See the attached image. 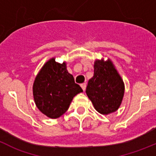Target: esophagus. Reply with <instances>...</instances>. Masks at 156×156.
<instances>
[{
	"label": "esophagus",
	"mask_w": 156,
	"mask_h": 156,
	"mask_svg": "<svg viewBox=\"0 0 156 156\" xmlns=\"http://www.w3.org/2000/svg\"><path fill=\"white\" fill-rule=\"evenodd\" d=\"M80 87H82V89H83V91H85V90H86V87H87V83H82L80 85Z\"/></svg>",
	"instance_id": "obj_1"
}]
</instances>
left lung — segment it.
<instances>
[{"instance_id": "1", "label": "left lung", "mask_w": 156, "mask_h": 156, "mask_svg": "<svg viewBox=\"0 0 156 156\" xmlns=\"http://www.w3.org/2000/svg\"><path fill=\"white\" fill-rule=\"evenodd\" d=\"M123 80L110 60H96L94 75L89 80L86 93L97 112L103 115L119 109L124 96Z\"/></svg>"}]
</instances>
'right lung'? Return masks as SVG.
Wrapping results in <instances>:
<instances>
[{"mask_svg":"<svg viewBox=\"0 0 156 156\" xmlns=\"http://www.w3.org/2000/svg\"><path fill=\"white\" fill-rule=\"evenodd\" d=\"M82 92V88L75 83L73 75L68 73L66 62L57 63L55 58L43 66L33 85L37 107L51 119L64 114L74 96Z\"/></svg>","mask_w":156,"mask_h":156,"instance_id":"add662e5","label":"right lung"}]
</instances>
